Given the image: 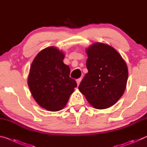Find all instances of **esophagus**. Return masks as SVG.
Here are the masks:
<instances>
[{
  "mask_svg": "<svg viewBox=\"0 0 147 147\" xmlns=\"http://www.w3.org/2000/svg\"><path fill=\"white\" fill-rule=\"evenodd\" d=\"M82 80V78H78L76 80V83H77V85L79 86V84H80V82Z\"/></svg>",
  "mask_w": 147,
  "mask_h": 147,
  "instance_id": "esophagus-1",
  "label": "esophagus"
}]
</instances>
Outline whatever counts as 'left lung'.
<instances>
[{
	"label": "left lung",
	"instance_id": "left-lung-1",
	"mask_svg": "<svg viewBox=\"0 0 147 147\" xmlns=\"http://www.w3.org/2000/svg\"><path fill=\"white\" fill-rule=\"evenodd\" d=\"M88 70L78 86L88 102L96 109L115 104L123 95L128 76L126 62L108 45L95 43L86 49Z\"/></svg>",
	"mask_w": 147,
	"mask_h": 147
}]
</instances>
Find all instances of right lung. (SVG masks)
<instances>
[{
	"mask_svg": "<svg viewBox=\"0 0 147 147\" xmlns=\"http://www.w3.org/2000/svg\"><path fill=\"white\" fill-rule=\"evenodd\" d=\"M64 57L56 47H47L36 56L30 69L28 85L32 96L48 111L63 109L77 86L69 76L71 70L63 63Z\"/></svg>",
	"mask_w": 147,
	"mask_h": 147,
	"instance_id": "right-lung-1",
	"label": "right lung"
}]
</instances>
